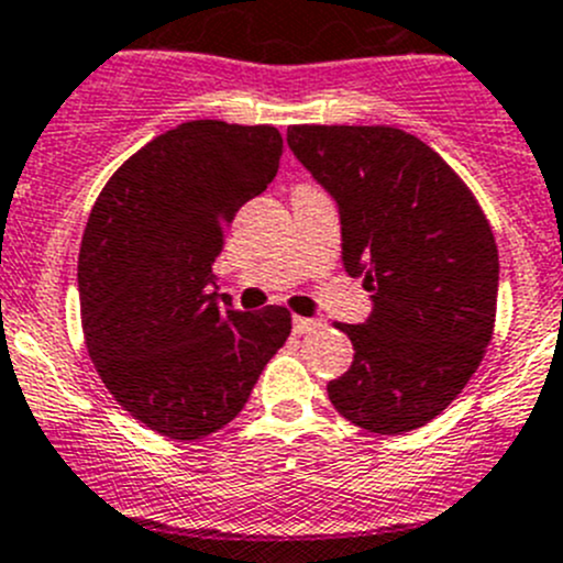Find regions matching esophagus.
<instances>
[{"label": "esophagus", "mask_w": 563, "mask_h": 563, "mask_svg": "<svg viewBox=\"0 0 563 563\" xmlns=\"http://www.w3.org/2000/svg\"><path fill=\"white\" fill-rule=\"evenodd\" d=\"M292 329H296V334H314V331L323 329V320H318V318H292Z\"/></svg>", "instance_id": "esophagus-1"}]
</instances>
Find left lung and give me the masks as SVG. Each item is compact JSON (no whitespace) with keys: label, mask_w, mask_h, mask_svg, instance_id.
<instances>
[{"label":"left lung","mask_w":563,"mask_h":563,"mask_svg":"<svg viewBox=\"0 0 563 563\" xmlns=\"http://www.w3.org/2000/svg\"><path fill=\"white\" fill-rule=\"evenodd\" d=\"M287 143L334 196L342 265L373 292L365 323H336L353 365L329 400L365 431H415L459 398L495 331L489 221L462 176L404 130L301 124Z\"/></svg>","instance_id":"8db88e82"}]
</instances>
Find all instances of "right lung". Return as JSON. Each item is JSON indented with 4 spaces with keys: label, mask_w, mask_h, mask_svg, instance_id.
<instances>
[{
    "label": "right lung",
    "mask_w": 563,
    "mask_h": 563,
    "mask_svg": "<svg viewBox=\"0 0 563 563\" xmlns=\"http://www.w3.org/2000/svg\"><path fill=\"white\" fill-rule=\"evenodd\" d=\"M276 126L187 121L110 176L79 249V312L96 373L159 437L192 442L240 415L290 336L285 307L238 312L212 285L234 212L273 181Z\"/></svg>",
    "instance_id": "1"
}]
</instances>
